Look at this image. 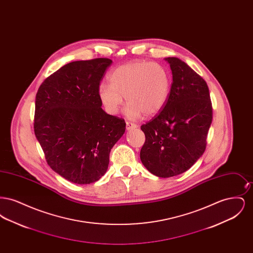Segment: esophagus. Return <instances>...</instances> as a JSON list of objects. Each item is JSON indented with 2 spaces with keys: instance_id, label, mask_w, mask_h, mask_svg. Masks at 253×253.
I'll use <instances>...</instances> for the list:
<instances>
[{
  "instance_id": "esophagus-1",
  "label": "esophagus",
  "mask_w": 253,
  "mask_h": 253,
  "mask_svg": "<svg viewBox=\"0 0 253 253\" xmlns=\"http://www.w3.org/2000/svg\"><path fill=\"white\" fill-rule=\"evenodd\" d=\"M135 128H137V125L136 124H134V123H132V122H126V130L127 131H131V130H133V129H135Z\"/></svg>"
}]
</instances>
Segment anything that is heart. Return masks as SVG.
Returning a JSON list of instances; mask_svg holds the SVG:
<instances>
[{
	"mask_svg": "<svg viewBox=\"0 0 253 253\" xmlns=\"http://www.w3.org/2000/svg\"><path fill=\"white\" fill-rule=\"evenodd\" d=\"M110 84L101 83L98 96L109 114L116 115L123 104L129 103L126 115L132 120L156 115L166 105L170 93V77L159 63L132 61L114 69Z\"/></svg>",
	"mask_w": 253,
	"mask_h": 253,
	"instance_id": "1",
	"label": "heart"
}]
</instances>
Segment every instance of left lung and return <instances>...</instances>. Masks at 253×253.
I'll return each instance as SVG.
<instances>
[{"instance_id":"8db88e82","label":"left lung","mask_w":253,"mask_h":253,"mask_svg":"<svg viewBox=\"0 0 253 253\" xmlns=\"http://www.w3.org/2000/svg\"><path fill=\"white\" fill-rule=\"evenodd\" d=\"M172 84L168 101L152 121L141 126L145 133L140 159L158 177H171L193 166L205 152L212 121L209 87L184 61L169 57Z\"/></svg>"}]
</instances>
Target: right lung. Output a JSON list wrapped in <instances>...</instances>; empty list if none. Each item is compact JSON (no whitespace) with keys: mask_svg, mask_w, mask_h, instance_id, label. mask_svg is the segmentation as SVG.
<instances>
[{"mask_svg":"<svg viewBox=\"0 0 253 253\" xmlns=\"http://www.w3.org/2000/svg\"><path fill=\"white\" fill-rule=\"evenodd\" d=\"M110 59L65 64L41 84L35 100L34 132L46 161L76 184L101 178L109 155L123 133L124 120L101 108L98 86Z\"/></svg>","mask_w":253,"mask_h":253,"instance_id":"obj_1","label":"right lung"}]
</instances>
